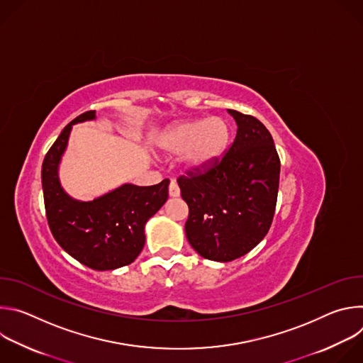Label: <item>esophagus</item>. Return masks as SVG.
<instances>
[{
  "instance_id": "obj_1",
  "label": "esophagus",
  "mask_w": 363,
  "mask_h": 363,
  "mask_svg": "<svg viewBox=\"0 0 363 363\" xmlns=\"http://www.w3.org/2000/svg\"><path fill=\"white\" fill-rule=\"evenodd\" d=\"M179 194H181V191H179V186H178L177 181H171V184H169V195L171 196H179Z\"/></svg>"
}]
</instances>
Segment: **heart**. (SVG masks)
Here are the masks:
<instances>
[{
  "label": "heart",
  "mask_w": 363,
  "mask_h": 363,
  "mask_svg": "<svg viewBox=\"0 0 363 363\" xmlns=\"http://www.w3.org/2000/svg\"><path fill=\"white\" fill-rule=\"evenodd\" d=\"M230 139L228 122L216 116L185 121L168 128L158 139V146L168 157L182 155V164L189 172H203L224 157Z\"/></svg>",
  "instance_id": "1"
}]
</instances>
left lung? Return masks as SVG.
Returning <instances> with one entry per match:
<instances>
[{
	"label": "left lung",
	"instance_id": "8db88e82",
	"mask_svg": "<svg viewBox=\"0 0 363 363\" xmlns=\"http://www.w3.org/2000/svg\"><path fill=\"white\" fill-rule=\"evenodd\" d=\"M237 135L213 168L178 178L189 216L191 247L213 262H233L270 230L279 192L280 160L267 128L254 116L228 109Z\"/></svg>",
	"mask_w": 363,
	"mask_h": 363
}]
</instances>
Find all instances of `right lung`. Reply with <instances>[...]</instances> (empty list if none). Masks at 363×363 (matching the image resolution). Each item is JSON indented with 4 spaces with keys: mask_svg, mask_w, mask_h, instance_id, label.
<instances>
[{
    "mask_svg": "<svg viewBox=\"0 0 363 363\" xmlns=\"http://www.w3.org/2000/svg\"><path fill=\"white\" fill-rule=\"evenodd\" d=\"M89 111L72 121L45 155L41 167L45 216L59 245L89 269L128 266L145 245V224L168 199L169 179L150 186L123 184L93 201L70 196L59 179V165L73 125L94 121Z\"/></svg>",
    "mask_w": 363,
    "mask_h": 363,
    "instance_id": "obj_1",
    "label": "right lung"
}]
</instances>
